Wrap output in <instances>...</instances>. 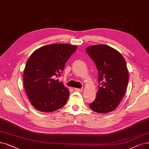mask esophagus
I'll list each match as a JSON object with an SVG mask.
<instances>
[{
	"label": "esophagus",
	"mask_w": 149,
	"mask_h": 149,
	"mask_svg": "<svg viewBox=\"0 0 149 149\" xmlns=\"http://www.w3.org/2000/svg\"><path fill=\"white\" fill-rule=\"evenodd\" d=\"M74 90L76 91H77V92H82V88H74Z\"/></svg>",
	"instance_id": "1"
}]
</instances>
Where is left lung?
<instances>
[{"mask_svg": "<svg viewBox=\"0 0 149 149\" xmlns=\"http://www.w3.org/2000/svg\"><path fill=\"white\" fill-rule=\"evenodd\" d=\"M86 52L96 65L100 84L89 107L96 112H110L117 108L126 92L128 71L125 60L119 52L105 45L87 47Z\"/></svg>", "mask_w": 149, "mask_h": 149, "instance_id": "8db88e82", "label": "left lung"}]
</instances>
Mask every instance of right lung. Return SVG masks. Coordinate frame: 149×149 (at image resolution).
Returning a JSON list of instances; mask_svg holds the SVG:
<instances>
[{
  "instance_id": "obj_1",
  "label": "right lung",
  "mask_w": 149,
  "mask_h": 149,
  "mask_svg": "<svg viewBox=\"0 0 149 149\" xmlns=\"http://www.w3.org/2000/svg\"><path fill=\"white\" fill-rule=\"evenodd\" d=\"M76 49L74 45L52 44L40 47L29 57L24 71V86L35 109L50 112L67 103L68 89L54 78L61 76L65 63Z\"/></svg>"
}]
</instances>
